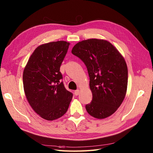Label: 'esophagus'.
Segmentation results:
<instances>
[{
  "instance_id": "1",
  "label": "esophagus",
  "mask_w": 153,
  "mask_h": 153,
  "mask_svg": "<svg viewBox=\"0 0 153 153\" xmlns=\"http://www.w3.org/2000/svg\"><path fill=\"white\" fill-rule=\"evenodd\" d=\"M79 94H80V91L79 90H76V91H74V94L76 95H78Z\"/></svg>"
}]
</instances>
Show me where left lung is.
<instances>
[{
    "instance_id": "1",
    "label": "left lung",
    "mask_w": 153,
    "mask_h": 153,
    "mask_svg": "<svg viewBox=\"0 0 153 153\" xmlns=\"http://www.w3.org/2000/svg\"><path fill=\"white\" fill-rule=\"evenodd\" d=\"M71 52L84 62L90 77L92 100L85 105L88 114L98 119L110 117L126 94L128 68L123 56L109 42L96 38L77 43Z\"/></svg>"
}]
</instances>
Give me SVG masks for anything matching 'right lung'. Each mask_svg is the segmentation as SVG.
<instances>
[{
  "label": "right lung",
  "mask_w": 153,
  "mask_h": 153,
  "mask_svg": "<svg viewBox=\"0 0 153 153\" xmlns=\"http://www.w3.org/2000/svg\"><path fill=\"white\" fill-rule=\"evenodd\" d=\"M70 43L53 42L38 46L30 56L23 73L27 99L42 118L56 120L66 114L72 98L61 82V63Z\"/></svg>",
  "instance_id": "obj_1"
}]
</instances>
